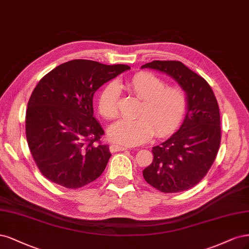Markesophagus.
Instances as JSON below:
<instances>
[{
  "label": "esophagus",
  "mask_w": 249,
  "mask_h": 249,
  "mask_svg": "<svg viewBox=\"0 0 249 249\" xmlns=\"http://www.w3.org/2000/svg\"><path fill=\"white\" fill-rule=\"evenodd\" d=\"M125 150H127L126 147L118 146V145H110L109 146V151L110 152H119V151H125Z\"/></svg>",
  "instance_id": "obj_1"
}]
</instances>
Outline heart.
<instances>
[{"instance_id":"heart-1","label":"heart","mask_w":249,"mask_h":249,"mask_svg":"<svg viewBox=\"0 0 249 249\" xmlns=\"http://www.w3.org/2000/svg\"><path fill=\"white\" fill-rule=\"evenodd\" d=\"M128 88L142 102L135 120H120L108 128L111 142L125 146H138L149 141L152 135L164 136L177 127L185 114L187 96L179 86H166L163 78L142 71L128 81ZM120 89L110 83L101 91L98 110L107 120L119 114Z\"/></svg>"}]
</instances>
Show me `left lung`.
Wrapping results in <instances>:
<instances>
[{
	"label": "left lung",
	"instance_id": "8db88e82",
	"mask_svg": "<svg viewBox=\"0 0 249 249\" xmlns=\"http://www.w3.org/2000/svg\"><path fill=\"white\" fill-rule=\"evenodd\" d=\"M141 68L172 76L187 96L181 127L152 148L153 161L142 176L151 186L165 194L187 190L205 177L217 155L221 140L217 100L205 78L179 61H153Z\"/></svg>",
	"mask_w": 249,
	"mask_h": 249
}]
</instances>
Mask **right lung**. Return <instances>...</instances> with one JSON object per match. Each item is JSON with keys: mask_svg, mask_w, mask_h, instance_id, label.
I'll use <instances>...</instances> for the list:
<instances>
[{"mask_svg": "<svg viewBox=\"0 0 249 249\" xmlns=\"http://www.w3.org/2000/svg\"><path fill=\"white\" fill-rule=\"evenodd\" d=\"M127 65L72 60L40 79L28 102L27 142L39 171L59 185L76 189L97 179L111 156L99 143L104 131L94 118L93 96Z\"/></svg>", "mask_w": 249, "mask_h": 249, "instance_id": "1", "label": "right lung"}]
</instances>
